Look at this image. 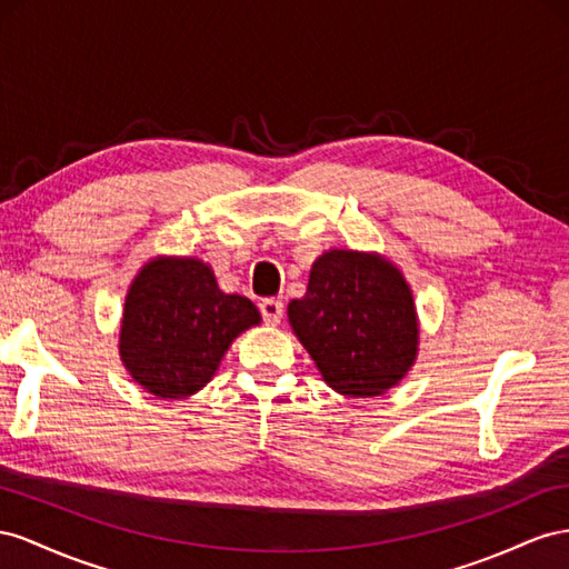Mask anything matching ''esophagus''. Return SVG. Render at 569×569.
<instances>
[{"mask_svg": "<svg viewBox=\"0 0 569 569\" xmlns=\"http://www.w3.org/2000/svg\"><path fill=\"white\" fill-rule=\"evenodd\" d=\"M259 312H262V319L269 323V327H276L283 319V302L276 298H267L259 302Z\"/></svg>", "mask_w": 569, "mask_h": 569, "instance_id": "obj_1", "label": "esophagus"}]
</instances>
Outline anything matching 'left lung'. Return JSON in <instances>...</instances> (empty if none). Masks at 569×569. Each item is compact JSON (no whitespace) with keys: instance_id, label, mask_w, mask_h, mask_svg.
<instances>
[{"instance_id":"left-lung-1","label":"left lung","mask_w":569,"mask_h":569,"mask_svg":"<svg viewBox=\"0 0 569 569\" xmlns=\"http://www.w3.org/2000/svg\"><path fill=\"white\" fill-rule=\"evenodd\" d=\"M288 321L340 396H381L417 360L412 290L381 254L323 252L312 264L307 293L288 305Z\"/></svg>"}]
</instances>
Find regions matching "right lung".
Masks as SVG:
<instances>
[{"label": "right lung", "mask_w": 569, "mask_h": 569, "mask_svg": "<svg viewBox=\"0 0 569 569\" xmlns=\"http://www.w3.org/2000/svg\"><path fill=\"white\" fill-rule=\"evenodd\" d=\"M257 307L226 296L194 257H154L128 288L119 352L128 375L157 398L198 393L233 340L259 323Z\"/></svg>", "instance_id": "obj_1"}]
</instances>
